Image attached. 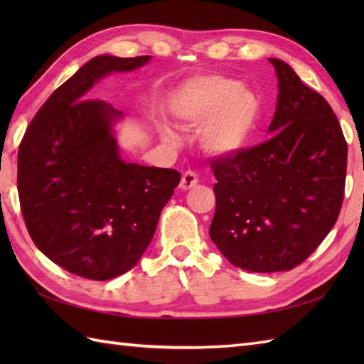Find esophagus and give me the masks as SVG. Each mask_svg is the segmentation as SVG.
I'll use <instances>...</instances> for the list:
<instances>
[{
    "label": "esophagus",
    "instance_id": "obj_1",
    "mask_svg": "<svg viewBox=\"0 0 364 364\" xmlns=\"http://www.w3.org/2000/svg\"><path fill=\"white\" fill-rule=\"evenodd\" d=\"M197 183H198V178H197V175L194 173V172H184L183 173V176H181V181H180V189H183V191H189V189H192V188H196L197 186Z\"/></svg>",
    "mask_w": 364,
    "mask_h": 364
}]
</instances>
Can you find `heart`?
<instances>
[{"mask_svg":"<svg viewBox=\"0 0 364 364\" xmlns=\"http://www.w3.org/2000/svg\"><path fill=\"white\" fill-rule=\"evenodd\" d=\"M168 107L184 125L202 127L200 142L214 156L244 151L262 117L259 97L223 75H200L181 81L170 94ZM158 131L166 142H178V134L168 123L161 122Z\"/></svg>","mask_w":364,"mask_h":364,"instance_id":"1","label":"heart"}]
</instances>
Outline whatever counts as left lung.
<instances>
[{
  "label": "left lung",
  "mask_w": 364,
  "mask_h": 364,
  "mask_svg": "<svg viewBox=\"0 0 364 364\" xmlns=\"http://www.w3.org/2000/svg\"><path fill=\"white\" fill-rule=\"evenodd\" d=\"M267 142L211 167L215 213L210 236L231 264L250 272L291 270L333 228L341 211L347 144L327 100L280 59Z\"/></svg>",
  "instance_id": "left-lung-1"
}]
</instances>
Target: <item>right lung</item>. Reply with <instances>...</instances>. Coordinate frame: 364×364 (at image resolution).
I'll return each mask as SVG.
<instances>
[{"label": "right lung", "instance_id": "right-lung-1", "mask_svg": "<svg viewBox=\"0 0 364 364\" xmlns=\"http://www.w3.org/2000/svg\"><path fill=\"white\" fill-rule=\"evenodd\" d=\"M150 59H90L46 100L18 149L17 188L31 239L54 264L90 280H111L137 264L181 180L173 168L123 159L115 125L125 115L89 100L106 76Z\"/></svg>", "mask_w": 364, "mask_h": 364}]
</instances>
